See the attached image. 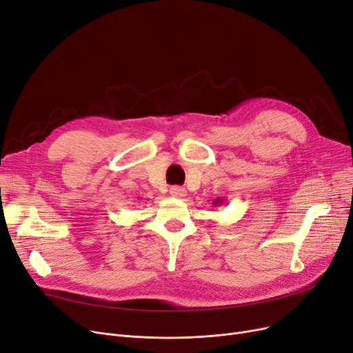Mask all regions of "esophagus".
Returning <instances> with one entry per match:
<instances>
[{
  "label": "esophagus",
  "mask_w": 353,
  "mask_h": 353,
  "mask_svg": "<svg viewBox=\"0 0 353 353\" xmlns=\"http://www.w3.org/2000/svg\"><path fill=\"white\" fill-rule=\"evenodd\" d=\"M170 192H171V195H172V196H176V198H183V196H187V190L183 188V187H178V185L172 187V188L170 190Z\"/></svg>",
  "instance_id": "esophagus-1"
}]
</instances>
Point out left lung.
Wrapping results in <instances>:
<instances>
[{
    "instance_id": "1",
    "label": "left lung",
    "mask_w": 353,
    "mask_h": 353,
    "mask_svg": "<svg viewBox=\"0 0 353 353\" xmlns=\"http://www.w3.org/2000/svg\"><path fill=\"white\" fill-rule=\"evenodd\" d=\"M223 203H224V199H221V198H215V199L212 201L214 207H215V205H220V204H223Z\"/></svg>"
}]
</instances>
